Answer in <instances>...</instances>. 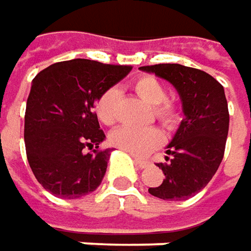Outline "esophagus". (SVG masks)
Masks as SVG:
<instances>
[{
  "label": "esophagus",
  "mask_w": 251,
  "mask_h": 251,
  "mask_svg": "<svg viewBox=\"0 0 251 251\" xmlns=\"http://www.w3.org/2000/svg\"><path fill=\"white\" fill-rule=\"evenodd\" d=\"M135 165H137L138 168H147V167H150V165H151V161L135 158Z\"/></svg>",
  "instance_id": "34e87169"
}]
</instances>
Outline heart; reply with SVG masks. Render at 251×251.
Returning a JSON list of instances; mask_svg holds the SVG:
<instances>
[{
	"label": "heart",
	"instance_id": "1",
	"mask_svg": "<svg viewBox=\"0 0 251 251\" xmlns=\"http://www.w3.org/2000/svg\"><path fill=\"white\" fill-rule=\"evenodd\" d=\"M148 106L152 107V114L167 128H174L181 120V111L172 101L167 100V90L164 84L154 76H141L132 84ZM120 90L111 87L100 96L96 103V114L101 123L111 126L117 119V103ZM110 143L120 150L135 155L145 157L164 143V134L157 127H131L124 126L111 132Z\"/></svg>",
	"mask_w": 251,
	"mask_h": 251
}]
</instances>
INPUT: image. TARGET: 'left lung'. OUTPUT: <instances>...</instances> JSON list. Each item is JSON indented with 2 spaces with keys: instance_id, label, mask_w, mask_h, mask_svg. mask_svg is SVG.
Returning a JSON list of instances; mask_svg holds the SVG:
<instances>
[{
  "instance_id": "left-lung-1",
  "label": "left lung",
  "mask_w": 251,
  "mask_h": 251,
  "mask_svg": "<svg viewBox=\"0 0 251 251\" xmlns=\"http://www.w3.org/2000/svg\"><path fill=\"white\" fill-rule=\"evenodd\" d=\"M169 82L179 94L183 119L167 145V162L157 164L165 178L148 192L164 201H185L206 186L219 168L229 132L225 89L206 72L178 63L143 66Z\"/></svg>"
}]
</instances>
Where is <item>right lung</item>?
I'll return each mask as SVG.
<instances>
[{"label":"right lung","mask_w":251,"mask_h":251,"mask_svg":"<svg viewBox=\"0 0 251 251\" xmlns=\"http://www.w3.org/2000/svg\"><path fill=\"white\" fill-rule=\"evenodd\" d=\"M131 68L89 59L53 63L32 80L25 111V148L32 172L48 192L77 199L97 189L111 155L94 104ZM86 146L93 153L84 152Z\"/></svg>","instance_id":"right-lung-1"}]
</instances>
